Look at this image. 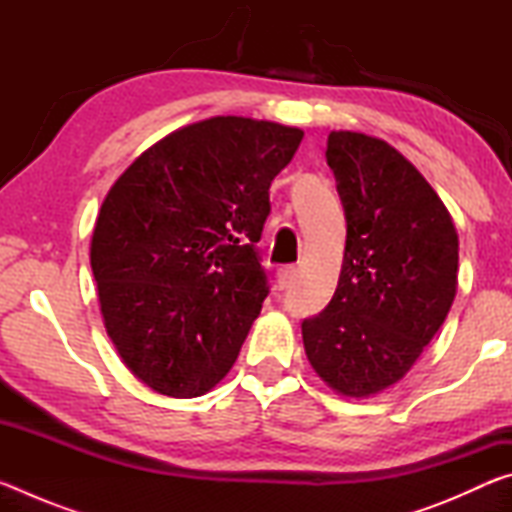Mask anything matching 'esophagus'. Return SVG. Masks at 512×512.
Returning <instances> with one entry per match:
<instances>
[{
    "mask_svg": "<svg viewBox=\"0 0 512 512\" xmlns=\"http://www.w3.org/2000/svg\"><path fill=\"white\" fill-rule=\"evenodd\" d=\"M296 266H282L280 271H277V287H280L282 291L289 289L293 280H296Z\"/></svg>",
    "mask_w": 512,
    "mask_h": 512,
    "instance_id": "obj_1",
    "label": "esophagus"
}]
</instances>
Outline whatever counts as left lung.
<instances>
[{
	"label": "left lung",
	"instance_id": "obj_1",
	"mask_svg": "<svg viewBox=\"0 0 512 512\" xmlns=\"http://www.w3.org/2000/svg\"><path fill=\"white\" fill-rule=\"evenodd\" d=\"M334 171L348 237L329 305L302 320L316 375L345 397L400 381L445 323L456 296L458 235L422 173L377 137L332 131Z\"/></svg>",
	"mask_w": 512,
	"mask_h": 512
}]
</instances>
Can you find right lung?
<instances>
[{"label": "right lung", "instance_id": "1", "mask_svg": "<svg viewBox=\"0 0 512 512\" xmlns=\"http://www.w3.org/2000/svg\"><path fill=\"white\" fill-rule=\"evenodd\" d=\"M300 128L212 117L146 149L110 187L90 264L103 325L133 375L198 397L237 361L268 296L257 241Z\"/></svg>", "mask_w": 512, "mask_h": 512}]
</instances>
